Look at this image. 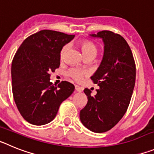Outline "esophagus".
<instances>
[{"label":"esophagus","mask_w":154,"mask_h":154,"mask_svg":"<svg viewBox=\"0 0 154 154\" xmlns=\"http://www.w3.org/2000/svg\"><path fill=\"white\" fill-rule=\"evenodd\" d=\"M75 90L79 92H81L82 91V88L81 86H79V85H75Z\"/></svg>","instance_id":"1"}]
</instances>
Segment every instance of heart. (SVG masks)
<instances>
[{"label": "heart", "instance_id": "b5f03b06", "mask_svg": "<svg viewBox=\"0 0 154 154\" xmlns=\"http://www.w3.org/2000/svg\"><path fill=\"white\" fill-rule=\"evenodd\" d=\"M80 48H81L82 51V54H83L84 57H87L89 55H96V52H97V50H96V45L92 43V42H89V41H82V42H80ZM68 46H65V47L62 48V51H61V57H63V55H65V51H67ZM87 74L86 72L85 71H81L79 69H72L69 71L68 75L70 76L71 78H72L73 79H75L77 82H81L82 80L83 79L84 76Z\"/></svg>", "mask_w": 154, "mask_h": 154}]
</instances>
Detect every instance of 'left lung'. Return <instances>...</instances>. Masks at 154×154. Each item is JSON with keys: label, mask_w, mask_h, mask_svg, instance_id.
<instances>
[{"label": "left lung", "mask_w": 154, "mask_h": 154, "mask_svg": "<svg viewBox=\"0 0 154 154\" xmlns=\"http://www.w3.org/2000/svg\"><path fill=\"white\" fill-rule=\"evenodd\" d=\"M104 43V54L91 79L99 85L96 95L88 97L86 106L80 111L82 123L94 133H104L119 123L127 110L136 81V65L131 49L121 35L110 31L89 35Z\"/></svg>", "instance_id": "1"}]
</instances>
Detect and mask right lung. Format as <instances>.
I'll return each instance as SVG.
<instances>
[{
    "mask_svg": "<svg viewBox=\"0 0 154 154\" xmlns=\"http://www.w3.org/2000/svg\"><path fill=\"white\" fill-rule=\"evenodd\" d=\"M51 30L28 37L19 47L11 65L12 92L23 118L36 126L47 124L56 116L61 103L75 90L62 81L58 87L50 82V73L60 65L63 46L74 38Z\"/></svg>",
    "mask_w": 154,
    "mask_h": 154,
    "instance_id": "add662e5",
    "label": "right lung"
}]
</instances>
